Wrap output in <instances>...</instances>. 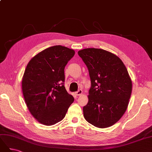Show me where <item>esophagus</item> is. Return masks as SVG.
<instances>
[{"label":"esophagus","instance_id":"34e87169","mask_svg":"<svg viewBox=\"0 0 152 152\" xmlns=\"http://www.w3.org/2000/svg\"><path fill=\"white\" fill-rule=\"evenodd\" d=\"M82 94V91L81 89H79L78 91L75 92V94L77 96H80Z\"/></svg>","mask_w":152,"mask_h":152}]
</instances>
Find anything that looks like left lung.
Segmentation results:
<instances>
[{
    "label": "left lung",
    "mask_w": 152,
    "mask_h": 152,
    "mask_svg": "<svg viewBox=\"0 0 152 152\" xmlns=\"http://www.w3.org/2000/svg\"><path fill=\"white\" fill-rule=\"evenodd\" d=\"M78 54L88 68L91 82L84 118L96 127L112 126L126 111L131 97L132 81L127 68L115 54L102 49H84Z\"/></svg>",
    "instance_id": "1"
}]
</instances>
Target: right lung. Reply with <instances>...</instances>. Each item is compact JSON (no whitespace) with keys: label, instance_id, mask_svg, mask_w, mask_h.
Masks as SVG:
<instances>
[{"label":"right lung","instance_id":"add662e5","mask_svg":"<svg viewBox=\"0 0 152 152\" xmlns=\"http://www.w3.org/2000/svg\"><path fill=\"white\" fill-rule=\"evenodd\" d=\"M74 54V50L54 45L36 54L26 66L23 94L31 114L44 125L62 121L74 101L64 86V70Z\"/></svg>","mask_w":152,"mask_h":152}]
</instances>
